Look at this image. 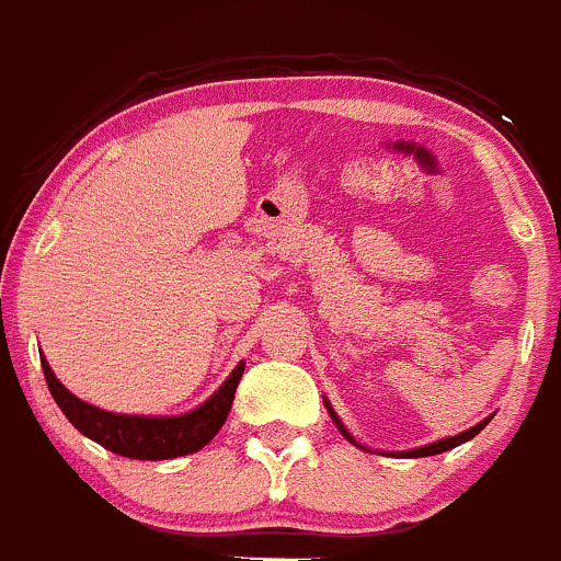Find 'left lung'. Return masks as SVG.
Masks as SVG:
<instances>
[{
  "instance_id": "obj_1",
  "label": "left lung",
  "mask_w": 561,
  "mask_h": 561,
  "mask_svg": "<svg viewBox=\"0 0 561 561\" xmlns=\"http://www.w3.org/2000/svg\"><path fill=\"white\" fill-rule=\"evenodd\" d=\"M328 405V414H330V420L335 422V427L341 430V435H344V438H350L352 440V435L346 433L344 430V424L339 422V416H335V411L330 409V403H325ZM489 420H492V416H489ZM489 420H483V422H479L476 424V427H470V430H465V433H459V435H454V438H444V440H435V444H430V446H422V449H414V451H400L398 457H433V454H440V451H449V449H454V446H459V444H465V440H470V438H476V435L481 433L483 427H486L489 424ZM352 444H355V440H352Z\"/></svg>"
}]
</instances>
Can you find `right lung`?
<instances>
[{
    "label": "right lung",
    "instance_id": "obj_1",
    "mask_svg": "<svg viewBox=\"0 0 561 561\" xmlns=\"http://www.w3.org/2000/svg\"><path fill=\"white\" fill-rule=\"evenodd\" d=\"M43 374L50 389L53 400L58 409L67 414V420L96 440L104 449L121 454V457L131 459H172L182 454H193L204 449L217 430L222 427L231 411L236 387H239L241 374H244V363L236 365V370L226 379V385L217 389L204 405L196 411L182 416H128V414H110V411L96 409V405L82 403L75 398L56 374L50 370L47 359L43 357Z\"/></svg>",
    "mask_w": 561,
    "mask_h": 561
}]
</instances>
